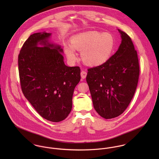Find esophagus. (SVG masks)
Here are the masks:
<instances>
[{"instance_id": "1", "label": "esophagus", "mask_w": 159, "mask_h": 159, "mask_svg": "<svg viewBox=\"0 0 159 159\" xmlns=\"http://www.w3.org/2000/svg\"><path fill=\"white\" fill-rule=\"evenodd\" d=\"M87 76V72L86 71H84L83 70L81 72V76L83 79H85L86 77Z\"/></svg>"}]
</instances>
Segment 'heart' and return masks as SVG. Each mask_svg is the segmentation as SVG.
Here are the masks:
<instances>
[{
	"label": "heart",
	"instance_id": "heart-1",
	"mask_svg": "<svg viewBox=\"0 0 159 159\" xmlns=\"http://www.w3.org/2000/svg\"><path fill=\"white\" fill-rule=\"evenodd\" d=\"M71 44L64 45L70 61L75 62L77 59L76 49L81 51V57L85 64L96 67L103 65L110 59L115 42L113 36L108 32L91 30L72 37Z\"/></svg>",
	"mask_w": 159,
	"mask_h": 159
}]
</instances>
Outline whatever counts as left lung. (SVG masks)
<instances>
[{
    "label": "left lung",
    "instance_id": "left-lung-1",
    "mask_svg": "<svg viewBox=\"0 0 159 159\" xmlns=\"http://www.w3.org/2000/svg\"><path fill=\"white\" fill-rule=\"evenodd\" d=\"M122 39L117 51L103 65L89 68L86 76L94 109L105 119L119 116L136 91L139 67L130 37L118 29Z\"/></svg>",
    "mask_w": 159,
    "mask_h": 159
}]
</instances>
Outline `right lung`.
<instances>
[{
	"label": "right lung",
	"instance_id": "obj_1",
	"mask_svg": "<svg viewBox=\"0 0 159 159\" xmlns=\"http://www.w3.org/2000/svg\"><path fill=\"white\" fill-rule=\"evenodd\" d=\"M51 35L43 32L30 35L20 52L18 70L25 97L42 117L57 122L71 110L81 70L65 65L63 49L49 42Z\"/></svg>",
	"mask_w": 159,
	"mask_h": 159
}]
</instances>
